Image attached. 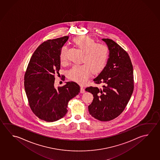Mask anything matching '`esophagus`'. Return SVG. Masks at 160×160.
<instances>
[{
  "label": "esophagus",
  "instance_id": "esophagus-1",
  "mask_svg": "<svg viewBox=\"0 0 160 160\" xmlns=\"http://www.w3.org/2000/svg\"><path fill=\"white\" fill-rule=\"evenodd\" d=\"M85 89H84V88L82 87H81V88H80V92H81V93H84V92H85Z\"/></svg>",
  "mask_w": 160,
  "mask_h": 160
}]
</instances>
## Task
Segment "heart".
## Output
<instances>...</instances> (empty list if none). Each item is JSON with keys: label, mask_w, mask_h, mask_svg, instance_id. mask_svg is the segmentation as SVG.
Masks as SVG:
<instances>
[{"label": "heart", "mask_w": 160, "mask_h": 160, "mask_svg": "<svg viewBox=\"0 0 160 160\" xmlns=\"http://www.w3.org/2000/svg\"><path fill=\"white\" fill-rule=\"evenodd\" d=\"M72 43L82 52L81 63L83 65L73 66L68 72V78L72 81L84 84L91 72L98 74L106 68L109 58V49L108 46L97 43L94 40L85 35L74 38ZM59 58L62 65H65L68 61L65 47L61 48Z\"/></svg>", "instance_id": "heart-1"}]
</instances>
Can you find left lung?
<instances>
[{"mask_svg": "<svg viewBox=\"0 0 160 160\" xmlns=\"http://www.w3.org/2000/svg\"><path fill=\"white\" fill-rule=\"evenodd\" d=\"M109 49L106 68L94 79L101 88L87 87L85 90L93 95L88 110L93 118L101 121L112 120L125 108L134 90V74L129 54L113 40L103 39Z\"/></svg>", "mask_w": 160, "mask_h": 160, "instance_id": "left-lung-1", "label": "left lung"}]
</instances>
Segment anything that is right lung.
I'll use <instances>...</instances> for the list:
<instances>
[{"label": "right lung", "instance_id": "add662e5", "mask_svg": "<svg viewBox=\"0 0 160 160\" xmlns=\"http://www.w3.org/2000/svg\"><path fill=\"white\" fill-rule=\"evenodd\" d=\"M68 38L65 36L41 44L31 56L25 73L24 85L30 107L38 118L47 122L65 116L68 102L80 91L79 85L73 81L57 89L54 86L55 75H59V51Z\"/></svg>", "mask_w": 160, "mask_h": 160}]
</instances>
